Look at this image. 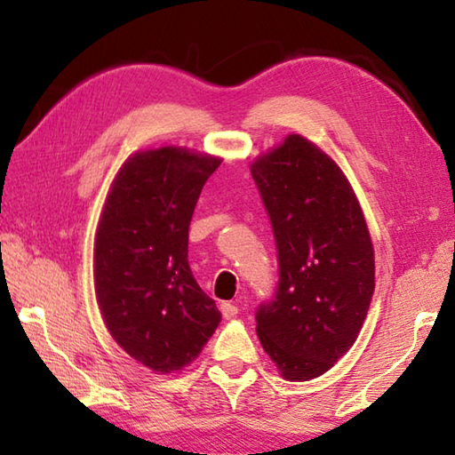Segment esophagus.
Listing matches in <instances>:
<instances>
[{
    "mask_svg": "<svg viewBox=\"0 0 455 455\" xmlns=\"http://www.w3.org/2000/svg\"><path fill=\"white\" fill-rule=\"evenodd\" d=\"M220 313L228 321V318H235L238 315V307L233 303H220Z\"/></svg>",
    "mask_w": 455,
    "mask_h": 455,
    "instance_id": "34e87169",
    "label": "esophagus"
}]
</instances>
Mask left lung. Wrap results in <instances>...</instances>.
<instances>
[{
  "mask_svg": "<svg viewBox=\"0 0 455 455\" xmlns=\"http://www.w3.org/2000/svg\"><path fill=\"white\" fill-rule=\"evenodd\" d=\"M250 170L279 266L256 332L285 379L308 381L331 370L362 331L375 289L370 230L342 170L301 134H289Z\"/></svg>",
  "mask_w": 455,
  "mask_h": 455,
  "instance_id": "1",
  "label": "left lung"
}]
</instances>
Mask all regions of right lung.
I'll use <instances>...</instances> for the list:
<instances>
[{
    "label": "right lung",
    "instance_id": "obj_1",
    "mask_svg": "<svg viewBox=\"0 0 455 455\" xmlns=\"http://www.w3.org/2000/svg\"><path fill=\"white\" fill-rule=\"evenodd\" d=\"M220 158L162 147L123 164L95 233V297L111 336L156 373L189 365L220 323L188 262L189 222Z\"/></svg>",
    "mask_w": 455,
    "mask_h": 455
}]
</instances>
